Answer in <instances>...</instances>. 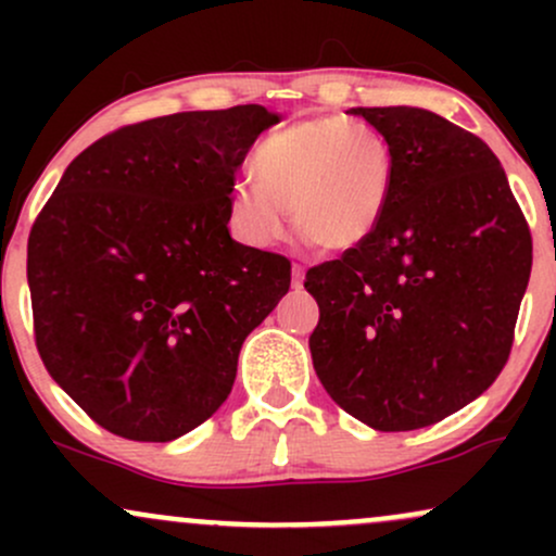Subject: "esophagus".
<instances>
[{"label":"esophagus","mask_w":556,"mask_h":556,"mask_svg":"<svg viewBox=\"0 0 556 556\" xmlns=\"http://www.w3.org/2000/svg\"><path fill=\"white\" fill-rule=\"evenodd\" d=\"M303 279H305V269L300 264H295L292 266V287L300 290V287H303Z\"/></svg>","instance_id":"34e87169"}]
</instances>
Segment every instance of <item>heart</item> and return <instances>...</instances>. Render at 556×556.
Listing matches in <instances>:
<instances>
[{
    "label": "heart",
    "instance_id": "obj_1",
    "mask_svg": "<svg viewBox=\"0 0 556 556\" xmlns=\"http://www.w3.org/2000/svg\"><path fill=\"white\" fill-rule=\"evenodd\" d=\"M256 180L238 182L227 216L235 238L269 248L298 229L327 251H353L379 229L394 193V159L371 127L342 117L287 125L258 143Z\"/></svg>",
    "mask_w": 556,
    "mask_h": 556
}]
</instances>
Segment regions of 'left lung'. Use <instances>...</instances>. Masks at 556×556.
I'll list each match as a JSON object with an SVG mask.
<instances>
[{
	"label": "left lung",
	"instance_id": "left-lung-1",
	"mask_svg": "<svg viewBox=\"0 0 556 556\" xmlns=\"http://www.w3.org/2000/svg\"><path fill=\"white\" fill-rule=\"evenodd\" d=\"M350 114L387 140L394 193L371 238L305 274L321 311L311 358L353 418L424 429L481 397L507 363L531 232L473 132L418 106Z\"/></svg>",
	"mask_w": 556,
	"mask_h": 556
}]
</instances>
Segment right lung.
<instances>
[{
    "label": "right lung",
    "instance_id": "obj_1",
    "mask_svg": "<svg viewBox=\"0 0 556 556\" xmlns=\"http://www.w3.org/2000/svg\"><path fill=\"white\" fill-rule=\"evenodd\" d=\"M279 114L180 112L88 146L28 238L36 344L96 424L172 442L232 392L245 337L290 290V261L229 235L235 175Z\"/></svg>",
    "mask_w": 556,
    "mask_h": 556
}]
</instances>
